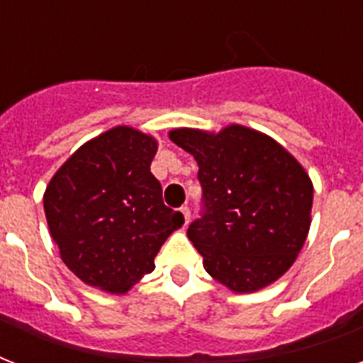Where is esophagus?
Segmentation results:
<instances>
[{"instance_id":"esophagus-1","label":"esophagus","mask_w":363,"mask_h":363,"mask_svg":"<svg viewBox=\"0 0 363 363\" xmlns=\"http://www.w3.org/2000/svg\"><path fill=\"white\" fill-rule=\"evenodd\" d=\"M181 215H182V220H184V226H186L188 222H190V209H188L186 205L181 207Z\"/></svg>"}]
</instances>
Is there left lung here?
Returning a JSON list of instances; mask_svg holds the SVG:
<instances>
[{
	"instance_id": "1",
	"label": "left lung",
	"mask_w": 363,
	"mask_h": 363,
	"mask_svg": "<svg viewBox=\"0 0 363 363\" xmlns=\"http://www.w3.org/2000/svg\"><path fill=\"white\" fill-rule=\"evenodd\" d=\"M169 139L196 158L201 213L188 238L205 271L233 292L277 281L303 247L313 184L271 137L230 125L220 133L173 130Z\"/></svg>"
}]
</instances>
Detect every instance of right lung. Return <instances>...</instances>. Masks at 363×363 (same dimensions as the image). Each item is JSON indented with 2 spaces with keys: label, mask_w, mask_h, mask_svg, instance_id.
I'll return each mask as SVG.
<instances>
[{
  "label": "right lung",
  "mask_w": 363,
  "mask_h": 363,
  "mask_svg": "<svg viewBox=\"0 0 363 363\" xmlns=\"http://www.w3.org/2000/svg\"><path fill=\"white\" fill-rule=\"evenodd\" d=\"M156 150L152 137L118 125L82 145L48 182L50 235L64 264L90 286L128 292L184 224L150 173Z\"/></svg>",
  "instance_id": "right-lung-1"
}]
</instances>
